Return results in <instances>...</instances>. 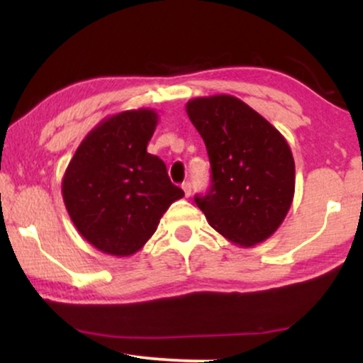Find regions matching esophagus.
Masks as SVG:
<instances>
[{
	"mask_svg": "<svg viewBox=\"0 0 363 363\" xmlns=\"http://www.w3.org/2000/svg\"><path fill=\"white\" fill-rule=\"evenodd\" d=\"M182 188H183V191H185V196H190L191 195V183L190 182L183 183Z\"/></svg>",
	"mask_w": 363,
	"mask_h": 363,
	"instance_id": "34e87169",
	"label": "esophagus"
}]
</instances>
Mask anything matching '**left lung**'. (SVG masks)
I'll use <instances>...</instances> for the list:
<instances>
[{
	"instance_id": "1",
	"label": "left lung",
	"mask_w": 363,
	"mask_h": 363,
	"mask_svg": "<svg viewBox=\"0 0 363 363\" xmlns=\"http://www.w3.org/2000/svg\"><path fill=\"white\" fill-rule=\"evenodd\" d=\"M185 108L211 163L210 191L195 196L208 225L241 247L266 241L294 200L296 167L284 135L228 94L191 99Z\"/></svg>"
}]
</instances>
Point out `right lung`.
Here are the masks:
<instances>
[{"instance_id":"right-lung-1","label":"right lung","mask_w":363,"mask_h":363,"mask_svg":"<svg viewBox=\"0 0 363 363\" xmlns=\"http://www.w3.org/2000/svg\"><path fill=\"white\" fill-rule=\"evenodd\" d=\"M153 108H130L102 118L84 137L62 177V200L84 240L127 257L157 231L163 213L185 196L147 145L155 132Z\"/></svg>"}]
</instances>
